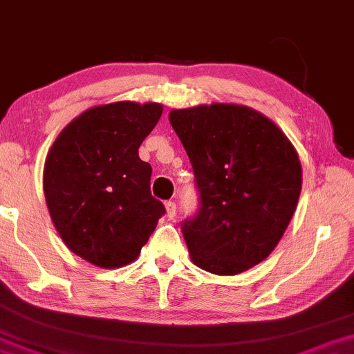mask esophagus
I'll return each mask as SVG.
<instances>
[{
  "label": "esophagus",
  "instance_id": "34e87169",
  "mask_svg": "<svg viewBox=\"0 0 354 354\" xmlns=\"http://www.w3.org/2000/svg\"><path fill=\"white\" fill-rule=\"evenodd\" d=\"M176 210H177L176 202H167V203H165V213H167V218H170V220H172V218L176 216Z\"/></svg>",
  "mask_w": 354,
  "mask_h": 354
}]
</instances>
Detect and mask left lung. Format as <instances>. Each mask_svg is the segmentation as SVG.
Segmentation results:
<instances>
[{"instance_id": "left-lung-1", "label": "left lung", "mask_w": 354, "mask_h": 354, "mask_svg": "<svg viewBox=\"0 0 354 354\" xmlns=\"http://www.w3.org/2000/svg\"><path fill=\"white\" fill-rule=\"evenodd\" d=\"M169 121L200 192L197 216L182 225L192 263L218 276L259 264L286 233L302 190L294 144L244 104L172 110Z\"/></svg>"}]
</instances>
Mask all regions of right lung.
I'll list each match as a JSON object with an SVG mask.
<instances>
[{"label": "right lung", "instance_id": "1", "mask_svg": "<svg viewBox=\"0 0 354 354\" xmlns=\"http://www.w3.org/2000/svg\"><path fill=\"white\" fill-rule=\"evenodd\" d=\"M162 104H98L72 120L44 164V195L57 233L73 254L102 269L138 259L165 213L151 195V165L138 149Z\"/></svg>", "mask_w": 354, "mask_h": 354}]
</instances>
